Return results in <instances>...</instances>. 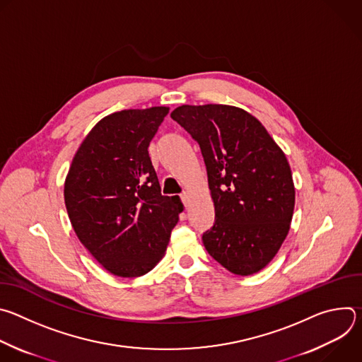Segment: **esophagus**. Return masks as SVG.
<instances>
[{
  "label": "esophagus",
  "instance_id": "esophagus-1",
  "mask_svg": "<svg viewBox=\"0 0 362 362\" xmlns=\"http://www.w3.org/2000/svg\"><path fill=\"white\" fill-rule=\"evenodd\" d=\"M180 199H182V202H183L185 204H187V202H189V193H187V192H183V193L180 194Z\"/></svg>",
  "mask_w": 362,
  "mask_h": 362
}]
</instances>
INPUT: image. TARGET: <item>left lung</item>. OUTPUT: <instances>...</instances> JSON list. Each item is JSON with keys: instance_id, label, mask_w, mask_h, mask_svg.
<instances>
[{"instance_id": "obj_1", "label": "left lung", "mask_w": 362, "mask_h": 362, "mask_svg": "<svg viewBox=\"0 0 362 362\" xmlns=\"http://www.w3.org/2000/svg\"><path fill=\"white\" fill-rule=\"evenodd\" d=\"M200 146L215 204V223L202 236L229 272L264 269L284 243L295 206L285 153L262 123L226 105H183L172 112Z\"/></svg>"}]
</instances>
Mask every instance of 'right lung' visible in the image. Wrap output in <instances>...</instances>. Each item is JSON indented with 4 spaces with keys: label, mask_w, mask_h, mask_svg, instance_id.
Masks as SVG:
<instances>
[{
    "label": "right lung",
    "mask_w": 362,
    "mask_h": 362,
    "mask_svg": "<svg viewBox=\"0 0 362 362\" xmlns=\"http://www.w3.org/2000/svg\"><path fill=\"white\" fill-rule=\"evenodd\" d=\"M169 107L130 109L101 119L80 144L64 183L71 226L110 274L136 278L165 256L183 204L163 196L148 144Z\"/></svg>",
    "instance_id": "obj_1"
}]
</instances>
